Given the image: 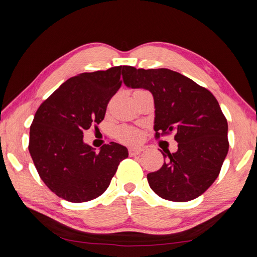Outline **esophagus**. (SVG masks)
Here are the masks:
<instances>
[{
    "label": "esophagus",
    "instance_id": "obj_1",
    "mask_svg": "<svg viewBox=\"0 0 257 257\" xmlns=\"http://www.w3.org/2000/svg\"><path fill=\"white\" fill-rule=\"evenodd\" d=\"M144 151V148H141V147H130L129 148V155L134 157V156H137L141 152Z\"/></svg>",
    "mask_w": 257,
    "mask_h": 257
}]
</instances>
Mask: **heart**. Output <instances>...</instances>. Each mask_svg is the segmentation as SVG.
Returning <instances> with one entry per match:
<instances>
[{
  "label": "heart",
  "mask_w": 257,
  "mask_h": 257,
  "mask_svg": "<svg viewBox=\"0 0 257 257\" xmlns=\"http://www.w3.org/2000/svg\"><path fill=\"white\" fill-rule=\"evenodd\" d=\"M140 137L138 130L129 127H122L117 132V138L121 141H127V143H134L137 141Z\"/></svg>",
  "instance_id": "1"
}]
</instances>
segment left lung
<instances>
[{
	"instance_id": "left-lung-1",
	"label": "left lung",
	"mask_w": 257,
	"mask_h": 257,
	"mask_svg": "<svg viewBox=\"0 0 257 257\" xmlns=\"http://www.w3.org/2000/svg\"><path fill=\"white\" fill-rule=\"evenodd\" d=\"M123 83L148 89L155 99L156 138L174 133L178 150L162 152L166 161L148 173L150 188L160 198L187 202L209 189L228 151L227 121L210 90L167 68L124 66Z\"/></svg>"
}]
</instances>
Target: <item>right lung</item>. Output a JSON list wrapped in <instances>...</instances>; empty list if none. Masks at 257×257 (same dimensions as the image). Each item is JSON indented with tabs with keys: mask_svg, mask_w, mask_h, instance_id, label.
<instances>
[{
	"mask_svg": "<svg viewBox=\"0 0 257 257\" xmlns=\"http://www.w3.org/2000/svg\"><path fill=\"white\" fill-rule=\"evenodd\" d=\"M123 68L74 76L37 109L29 150L43 182L59 198L74 203L98 198L128 157L127 148L119 144L96 151L83 141L84 130L105 118L109 100L121 86Z\"/></svg>",
	"mask_w": 257,
	"mask_h": 257,
	"instance_id": "obj_1",
	"label": "right lung"
}]
</instances>
